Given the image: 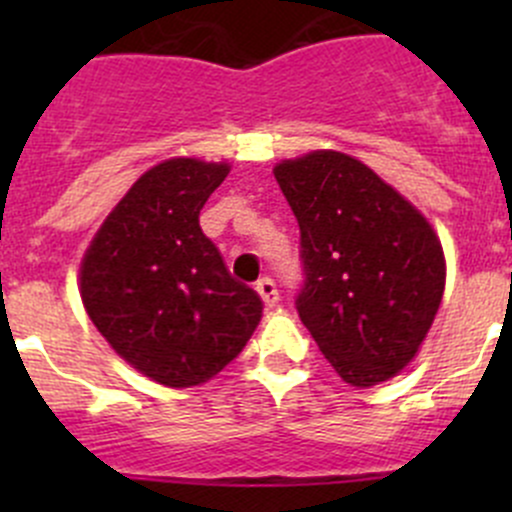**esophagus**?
I'll use <instances>...</instances> for the list:
<instances>
[{
  "label": "esophagus",
  "mask_w": 512,
  "mask_h": 512,
  "mask_svg": "<svg viewBox=\"0 0 512 512\" xmlns=\"http://www.w3.org/2000/svg\"><path fill=\"white\" fill-rule=\"evenodd\" d=\"M257 294L262 297V302H265L267 309H275L277 302H280V292H277V285L275 280H270V277H262L260 282H257Z\"/></svg>",
  "instance_id": "obj_1"
}]
</instances>
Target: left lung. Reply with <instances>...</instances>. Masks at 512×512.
Returning <instances> with one entry per match:
<instances>
[{
	"instance_id": "1",
	"label": "left lung",
	"mask_w": 512,
	"mask_h": 512,
	"mask_svg": "<svg viewBox=\"0 0 512 512\" xmlns=\"http://www.w3.org/2000/svg\"><path fill=\"white\" fill-rule=\"evenodd\" d=\"M275 178L299 223V319L347 384L391 379L414 359L441 307L446 262L436 232L344 153L282 160Z\"/></svg>"
}]
</instances>
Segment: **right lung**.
I'll list each match as a JSON object with an SVG mask.
<instances>
[{
	"label": "right lung",
	"instance_id": "right-lung-1",
	"mask_svg": "<svg viewBox=\"0 0 512 512\" xmlns=\"http://www.w3.org/2000/svg\"><path fill=\"white\" fill-rule=\"evenodd\" d=\"M227 163L173 158L133 183L81 262L91 322L133 369L170 389L205 384L245 349L262 299L227 272L200 210Z\"/></svg>",
	"mask_w": 512,
	"mask_h": 512
}]
</instances>
